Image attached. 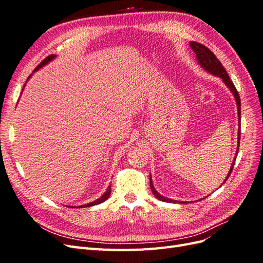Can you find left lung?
Here are the masks:
<instances>
[{
  "instance_id": "1",
  "label": "left lung",
  "mask_w": 263,
  "mask_h": 263,
  "mask_svg": "<svg viewBox=\"0 0 263 263\" xmlns=\"http://www.w3.org/2000/svg\"><path fill=\"white\" fill-rule=\"evenodd\" d=\"M190 46H191V48L193 49V51L195 52L196 58H197V60H198V63H200V65H201L206 71H208V72H211V73L214 74V76L221 78L222 81L225 82V84L229 87L230 91H232L233 94H234V97H235V99H236V103H237V107H238V117H239V130H238V149H239V144H240V106H241V104H240L239 94H238V91H237V89H236V86L234 85L233 81L230 80V78H229L228 73L226 72L225 68L222 67L220 61L217 59L216 55H215V54L208 48V47H205L204 45H202V44H200V43H196V42H191V43H190ZM237 154H238V150H237ZM235 161H236V158H235V160H234V162H233L232 168H230V170H229V172H228V176H227L226 180L224 181V183H225V182L227 181V179L229 178L230 173H232V171H233V169H234V165H235ZM150 189H151V191H153V193L155 194V196L158 198V200H160V201H162V202H169V203L176 202V201H172V200H170V198H166V197H164V196L159 194V193L157 192V191L155 190L154 185H153V181H151V178H150ZM182 203H183V202H182Z\"/></svg>"
}]
</instances>
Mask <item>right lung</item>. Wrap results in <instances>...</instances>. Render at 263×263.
Instances as JSON below:
<instances>
[{
	"instance_id": "add662e5",
	"label": "right lung",
	"mask_w": 263,
	"mask_h": 263,
	"mask_svg": "<svg viewBox=\"0 0 263 263\" xmlns=\"http://www.w3.org/2000/svg\"><path fill=\"white\" fill-rule=\"evenodd\" d=\"M55 57V55L54 54H49L48 55V57H46L41 63H39V65L35 68V70H34V72H35V71H37L39 68H42L43 66H45V65H47V63H48L49 61H51L53 58ZM31 77V74L28 77V79ZM109 194H110V185L108 186V189H107V191H106V192L104 193V194H103L100 198H98V200L97 201H94V202H92V203H89V204H85V205H82V206H79V208H89V206H93V205H97V204H100V203H102V202H104V201H106L107 200V198L109 197Z\"/></svg>"
}]
</instances>
